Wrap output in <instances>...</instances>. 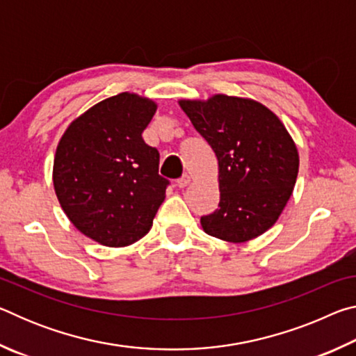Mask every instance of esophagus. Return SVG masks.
<instances>
[{
  "instance_id": "esophagus-1",
  "label": "esophagus",
  "mask_w": 356,
  "mask_h": 356,
  "mask_svg": "<svg viewBox=\"0 0 356 356\" xmlns=\"http://www.w3.org/2000/svg\"><path fill=\"white\" fill-rule=\"evenodd\" d=\"M190 182H191V177L188 174H184V176L177 180V186L179 188H185V186L190 185Z\"/></svg>"
}]
</instances>
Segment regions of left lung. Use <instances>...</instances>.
Here are the masks:
<instances>
[{
	"label": "left lung",
	"instance_id": "1",
	"mask_svg": "<svg viewBox=\"0 0 356 356\" xmlns=\"http://www.w3.org/2000/svg\"><path fill=\"white\" fill-rule=\"evenodd\" d=\"M179 105L218 159L220 204L201 216L202 229L232 243L259 237L280 218L297 180L298 150L289 131L251 99L216 94Z\"/></svg>",
	"mask_w": 356,
	"mask_h": 356
}]
</instances>
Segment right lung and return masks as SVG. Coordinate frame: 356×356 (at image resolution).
Wrapping results in <instances>:
<instances>
[{
    "label": "right lung",
    "mask_w": 356,
    "mask_h": 356,
    "mask_svg": "<svg viewBox=\"0 0 356 356\" xmlns=\"http://www.w3.org/2000/svg\"><path fill=\"white\" fill-rule=\"evenodd\" d=\"M156 104L120 92L99 102L64 131L53 163V185L78 231L119 248L146 236L170 180L159 174L160 154L143 131Z\"/></svg>",
    "instance_id": "obj_1"
}]
</instances>
